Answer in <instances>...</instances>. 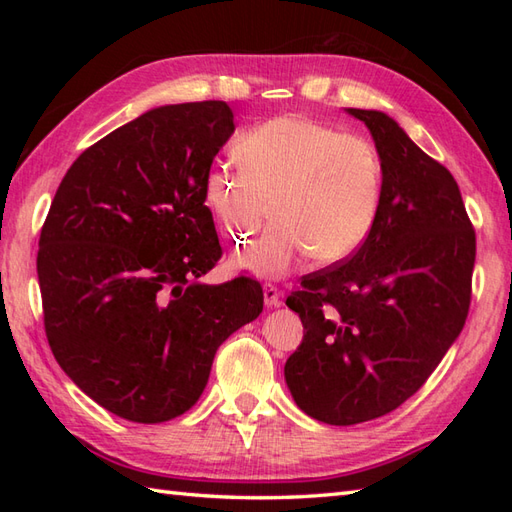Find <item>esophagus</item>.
Listing matches in <instances>:
<instances>
[{
  "label": "esophagus",
  "instance_id": "1",
  "mask_svg": "<svg viewBox=\"0 0 512 512\" xmlns=\"http://www.w3.org/2000/svg\"><path fill=\"white\" fill-rule=\"evenodd\" d=\"M264 301H266L268 308H277L279 303H281V292H279V288L275 284H266L264 286Z\"/></svg>",
  "mask_w": 512,
  "mask_h": 512
}]
</instances>
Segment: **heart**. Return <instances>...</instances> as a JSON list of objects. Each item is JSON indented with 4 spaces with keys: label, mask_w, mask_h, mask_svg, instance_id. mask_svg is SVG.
<instances>
[{
    "label": "heart",
    "mask_w": 512,
    "mask_h": 512,
    "mask_svg": "<svg viewBox=\"0 0 512 512\" xmlns=\"http://www.w3.org/2000/svg\"><path fill=\"white\" fill-rule=\"evenodd\" d=\"M237 169L215 162L204 200L222 235L246 244L266 217L275 224L237 253L235 266L284 277L303 259L345 262L372 235L383 198V160L372 140L306 116H277L235 138Z\"/></svg>",
    "instance_id": "b5f03b06"
}]
</instances>
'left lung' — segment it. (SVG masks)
<instances>
[{
	"mask_svg": "<svg viewBox=\"0 0 512 512\" xmlns=\"http://www.w3.org/2000/svg\"><path fill=\"white\" fill-rule=\"evenodd\" d=\"M350 112L383 160L372 235L286 299L303 341L284 374L297 407L336 427L385 416L427 383L471 306L475 228L458 182L394 118Z\"/></svg>",
	"mask_w": 512,
	"mask_h": 512,
	"instance_id": "obj_1",
	"label": "left lung"
}]
</instances>
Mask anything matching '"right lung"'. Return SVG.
I'll list each match as a JSON object with an SVG mask.
<instances>
[{
  "label": "right lung",
  "mask_w": 512,
  "mask_h": 512,
  "mask_svg": "<svg viewBox=\"0 0 512 512\" xmlns=\"http://www.w3.org/2000/svg\"><path fill=\"white\" fill-rule=\"evenodd\" d=\"M233 129L224 101L149 110L72 162L43 222L50 350L76 387L125 420L189 411L217 347L264 310L255 279L198 281L222 257L204 176Z\"/></svg>",
  "instance_id": "add662e5"
}]
</instances>
